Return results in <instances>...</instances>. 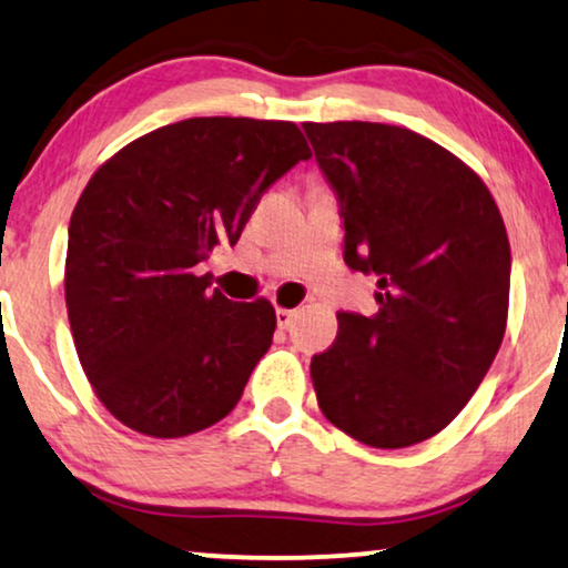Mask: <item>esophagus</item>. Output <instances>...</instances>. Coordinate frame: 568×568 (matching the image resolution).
<instances>
[{
  "label": "esophagus",
  "instance_id": "1",
  "mask_svg": "<svg viewBox=\"0 0 568 568\" xmlns=\"http://www.w3.org/2000/svg\"><path fill=\"white\" fill-rule=\"evenodd\" d=\"M294 321V310H284V307H276V325L282 331H286Z\"/></svg>",
  "mask_w": 568,
  "mask_h": 568
}]
</instances>
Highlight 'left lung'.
<instances>
[{"mask_svg": "<svg viewBox=\"0 0 568 568\" xmlns=\"http://www.w3.org/2000/svg\"><path fill=\"white\" fill-rule=\"evenodd\" d=\"M344 220V261L375 274L372 315L338 313L310 375L328 422L379 449L445 429L484 383L509 307L511 253L473 170L416 131L302 123Z\"/></svg>", "mask_w": 568, "mask_h": 568, "instance_id": "1", "label": "left lung"}]
</instances>
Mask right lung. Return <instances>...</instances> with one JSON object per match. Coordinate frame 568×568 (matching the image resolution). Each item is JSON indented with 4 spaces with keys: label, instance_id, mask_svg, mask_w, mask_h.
Here are the masks:
<instances>
[{
    "label": "right lung",
    "instance_id": "right-lung-1",
    "mask_svg": "<svg viewBox=\"0 0 568 568\" xmlns=\"http://www.w3.org/2000/svg\"><path fill=\"white\" fill-rule=\"evenodd\" d=\"M310 158L290 121L216 115L144 134L90 178L69 222L67 313L84 375L129 429L185 437L237 406L276 313L209 292L196 266Z\"/></svg>",
    "mask_w": 568,
    "mask_h": 568
}]
</instances>
